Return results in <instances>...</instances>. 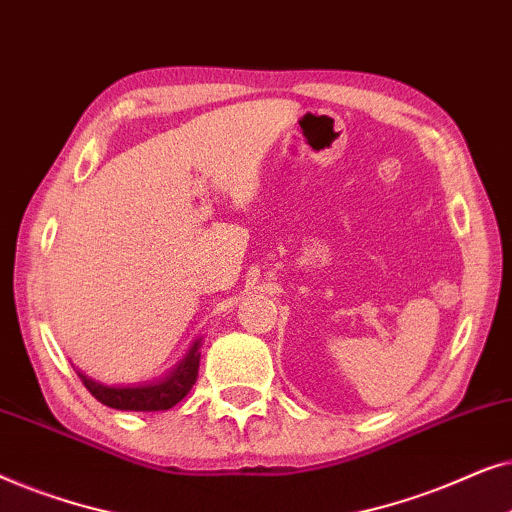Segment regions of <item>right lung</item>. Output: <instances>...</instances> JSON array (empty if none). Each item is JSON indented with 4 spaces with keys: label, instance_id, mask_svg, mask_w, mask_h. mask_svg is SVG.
Here are the masks:
<instances>
[{
    "label": "right lung",
    "instance_id": "1",
    "mask_svg": "<svg viewBox=\"0 0 512 512\" xmlns=\"http://www.w3.org/2000/svg\"><path fill=\"white\" fill-rule=\"evenodd\" d=\"M200 347L202 338L193 340V345L188 347L184 359L167 370L163 377L153 382L142 384H102L88 377L81 370H76L81 377V382L86 384V389L93 394L102 405L116 410H132V412H158V410H170L177 405L181 398L188 396V391L193 389L195 380H198V368H200Z\"/></svg>",
    "mask_w": 512,
    "mask_h": 512
}]
</instances>
